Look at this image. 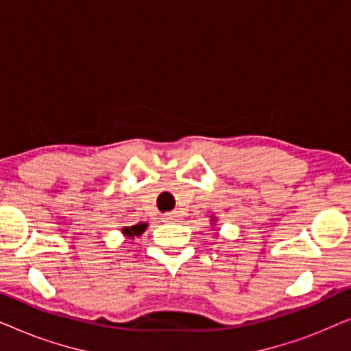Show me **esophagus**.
I'll list each match as a JSON object with an SVG mask.
<instances>
[{
  "mask_svg": "<svg viewBox=\"0 0 351 351\" xmlns=\"http://www.w3.org/2000/svg\"><path fill=\"white\" fill-rule=\"evenodd\" d=\"M162 217H165L166 220H172V219H174V217H176V215H174V213H167V214H165V215H162Z\"/></svg>",
  "mask_w": 351,
  "mask_h": 351,
  "instance_id": "obj_1",
  "label": "esophagus"
}]
</instances>
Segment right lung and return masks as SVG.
Returning <instances> with one entry per match:
<instances>
[{
  "mask_svg": "<svg viewBox=\"0 0 351 351\" xmlns=\"http://www.w3.org/2000/svg\"><path fill=\"white\" fill-rule=\"evenodd\" d=\"M145 228H147V223H137V225H132V227H124L123 233L126 234V237H131V238L141 237Z\"/></svg>",
  "mask_w": 351,
  "mask_h": 351,
  "instance_id": "1",
  "label": "right lung"
}]
</instances>
